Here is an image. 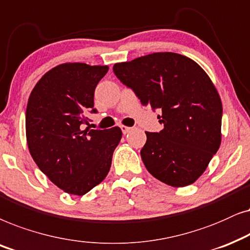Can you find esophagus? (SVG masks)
I'll return each instance as SVG.
<instances>
[{
	"instance_id": "1",
	"label": "esophagus",
	"mask_w": 250,
	"mask_h": 250,
	"mask_svg": "<svg viewBox=\"0 0 250 250\" xmlns=\"http://www.w3.org/2000/svg\"><path fill=\"white\" fill-rule=\"evenodd\" d=\"M120 128H121V130H122V132L123 134H128L129 131H131V127H128V125H120Z\"/></svg>"
}]
</instances>
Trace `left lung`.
<instances>
[{"instance_id": "left-lung-1", "label": "left lung", "mask_w": 250, "mask_h": 250, "mask_svg": "<svg viewBox=\"0 0 250 250\" xmlns=\"http://www.w3.org/2000/svg\"><path fill=\"white\" fill-rule=\"evenodd\" d=\"M142 105L160 108V132L146 134L141 156L149 174L184 188L207 169L222 141L223 107L217 89L194 61L175 52H154L113 66Z\"/></svg>"}]
</instances>
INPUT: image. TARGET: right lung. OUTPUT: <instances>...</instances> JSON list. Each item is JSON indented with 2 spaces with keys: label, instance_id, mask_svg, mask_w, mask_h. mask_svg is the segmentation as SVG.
Wrapping results in <instances>:
<instances>
[{
  "label": "right lung",
  "instance_id": "add662e5",
  "mask_svg": "<svg viewBox=\"0 0 250 250\" xmlns=\"http://www.w3.org/2000/svg\"><path fill=\"white\" fill-rule=\"evenodd\" d=\"M108 66L65 62L46 72L29 95L26 139L38 167L68 194L83 195L104 181L122 131L83 130Z\"/></svg>",
  "mask_w": 250,
  "mask_h": 250
}]
</instances>
